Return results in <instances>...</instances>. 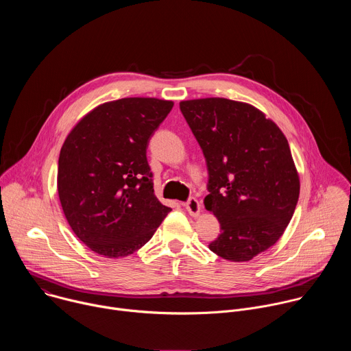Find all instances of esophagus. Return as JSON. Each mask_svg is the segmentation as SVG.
I'll return each mask as SVG.
<instances>
[{
	"mask_svg": "<svg viewBox=\"0 0 351 351\" xmlns=\"http://www.w3.org/2000/svg\"><path fill=\"white\" fill-rule=\"evenodd\" d=\"M184 208L190 214V217H193V218L198 217V214H199V203H198V199L197 198H190L189 202L184 204Z\"/></svg>",
	"mask_w": 351,
	"mask_h": 351,
	"instance_id": "esophagus-1",
	"label": "esophagus"
}]
</instances>
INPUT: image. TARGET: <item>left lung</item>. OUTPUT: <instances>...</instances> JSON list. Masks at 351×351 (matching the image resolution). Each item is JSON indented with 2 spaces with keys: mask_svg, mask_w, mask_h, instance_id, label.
Returning a JSON list of instances; mask_svg holds the SVG:
<instances>
[{
  "mask_svg": "<svg viewBox=\"0 0 351 351\" xmlns=\"http://www.w3.org/2000/svg\"><path fill=\"white\" fill-rule=\"evenodd\" d=\"M180 111L207 161L204 206L222 229L210 250L233 263L253 260L280 239L298 202L287 138L247 103L197 98L180 101Z\"/></svg>",
  "mask_w": 351,
  "mask_h": 351,
  "instance_id": "1",
  "label": "left lung"
}]
</instances>
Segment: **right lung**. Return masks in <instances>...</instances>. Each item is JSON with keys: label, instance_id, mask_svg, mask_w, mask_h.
Instances as JSON below:
<instances>
[{"label": "right lung", "instance_id": "1", "mask_svg": "<svg viewBox=\"0 0 351 351\" xmlns=\"http://www.w3.org/2000/svg\"><path fill=\"white\" fill-rule=\"evenodd\" d=\"M173 107L154 97L97 106L66 136L57 187L73 233L107 258H123L153 237L171 211L154 194L149 137Z\"/></svg>", "mask_w": 351, "mask_h": 351}]
</instances>
